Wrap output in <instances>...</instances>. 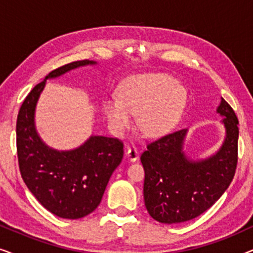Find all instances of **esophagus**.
Returning <instances> with one entry per match:
<instances>
[{"label":"esophagus","instance_id":"34e87169","mask_svg":"<svg viewBox=\"0 0 253 253\" xmlns=\"http://www.w3.org/2000/svg\"><path fill=\"white\" fill-rule=\"evenodd\" d=\"M126 157L129 158L130 161H137L138 158H139V152L134 146H130L127 147V152H126Z\"/></svg>","mask_w":253,"mask_h":253}]
</instances>
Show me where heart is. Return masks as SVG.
I'll return each mask as SVG.
<instances>
[{"label":"heart","mask_w":253,"mask_h":253,"mask_svg":"<svg viewBox=\"0 0 253 253\" xmlns=\"http://www.w3.org/2000/svg\"><path fill=\"white\" fill-rule=\"evenodd\" d=\"M119 98L106 99L103 110L114 132H126L138 114L139 129L150 137L161 136L178 120L188 92L175 78L159 72H146L124 79L117 89Z\"/></svg>","instance_id":"1"}]
</instances>
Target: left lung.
<instances>
[{
	"mask_svg": "<svg viewBox=\"0 0 253 253\" xmlns=\"http://www.w3.org/2000/svg\"><path fill=\"white\" fill-rule=\"evenodd\" d=\"M216 112L223 116L226 138L212 157L200 161L185 157L182 148L186 129L153 140L141 154L145 206L159 222L179 223L199 216L233 181L238 159V120L224 99Z\"/></svg>",
	"mask_w": 253,
	"mask_h": 253,
	"instance_id": "obj_1",
	"label": "left lung"
}]
</instances>
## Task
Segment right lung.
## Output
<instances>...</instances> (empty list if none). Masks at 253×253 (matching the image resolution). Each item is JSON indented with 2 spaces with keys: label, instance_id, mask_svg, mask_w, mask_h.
<instances>
[{
  "label": "right lung",
  "instance_id": "obj_1",
  "mask_svg": "<svg viewBox=\"0 0 253 253\" xmlns=\"http://www.w3.org/2000/svg\"><path fill=\"white\" fill-rule=\"evenodd\" d=\"M94 61L71 62L55 69L33 87L20 107L16 124L20 175L44 209L63 219H79L92 213L123 159V143L117 138L92 136L81 147L60 152L38 136L34 112L48 78H55Z\"/></svg>",
  "mask_w": 253,
  "mask_h": 253
}]
</instances>
